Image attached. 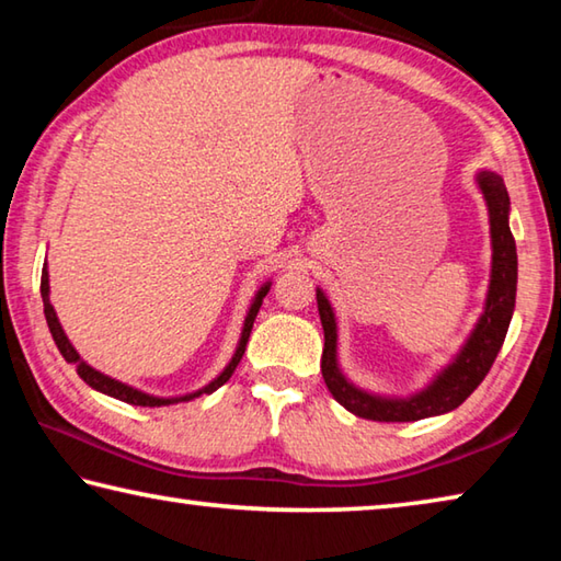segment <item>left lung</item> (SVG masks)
Returning <instances> with one entry per match:
<instances>
[{
    "label": "left lung",
    "instance_id": "8db88e82",
    "mask_svg": "<svg viewBox=\"0 0 561 561\" xmlns=\"http://www.w3.org/2000/svg\"><path fill=\"white\" fill-rule=\"evenodd\" d=\"M474 183L488 205L490 217V284L485 294V307L474 321L468 339L462 341L448 364L435 371L428 383L408 396H383L356 386L339 364V327L334 307L327 291L317 287L319 319L324 327V354H321V374L331 396L346 408L348 413L378 423H411L423 417L443 415L458 408L474 388L488 376L490 366L507 336L512 314H515L517 297V247L510 230V195L505 180L495 170H478Z\"/></svg>",
    "mask_w": 561,
    "mask_h": 561
}]
</instances>
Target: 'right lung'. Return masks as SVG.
<instances>
[{
  "instance_id": "1",
  "label": "right lung",
  "mask_w": 561,
  "mask_h": 561,
  "mask_svg": "<svg viewBox=\"0 0 561 561\" xmlns=\"http://www.w3.org/2000/svg\"><path fill=\"white\" fill-rule=\"evenodd\" d=\"M270 287H272V282H264L262 287H260L257 291H254V297H252V301H250V309H247L242 331H240V341H237V346H234V354H232L230 360H227V366L222 368L220 374H217V376L213 378L210 383H205L203 388H197V391L183 393V396H153V393L140 391V388H136V386H128V383H123V381H116V378H111V376H106V374H101L99 368L89 366L87 360L81 358L79 351H76L73 344L69 341V336H66L61 321H59V317H56V309L51 307V299H49V291H51V287H49V270H46V264H44V270H42L44 317H46V324H49V331H51V336H54V341H56V346H59V351H61V356H64L66 360H69V364L76 366V374H79V376L83 378V381H87V383L93 388V391L106 393V396H111V398H118V401H123V403L144 405V408H160V405H173V403L193 401V398L215 393L217 388H220L222 383L230 381V376L234 374V368H237V364H240V358H242V354H244L247 339H250V334H252V324H254V319H257V311H260V307H262L264 297H267Z\"/></svg>"
}]
</instances>
